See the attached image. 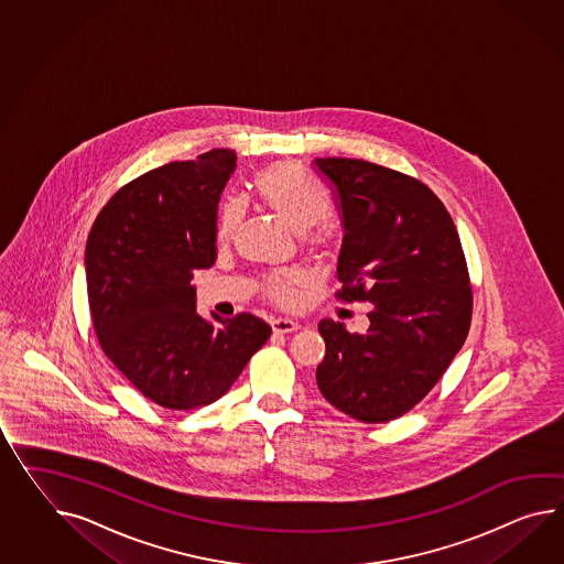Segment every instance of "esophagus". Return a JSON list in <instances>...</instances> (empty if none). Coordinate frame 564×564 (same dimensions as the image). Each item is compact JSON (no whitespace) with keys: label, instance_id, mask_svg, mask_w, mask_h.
<instances>
[{"label":"esophagus","instance_id":"34e87169","mask_svg":"<svg viewBox=\"0 0 564 564\" xmlns=\"http://www.w3.org/2000/svg\"><path fill=\"white\" fill-rule=\"evenodd\" d=\"M297 328H300V324L293 322V319H288V317H276V319H273V330L276 334H289V332H295Z\"/></svg>","mask_w":564,"mask_h":564}]
</instances>
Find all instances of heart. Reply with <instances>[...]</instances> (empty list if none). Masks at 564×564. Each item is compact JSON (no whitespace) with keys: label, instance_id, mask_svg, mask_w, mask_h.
Here are the masks:
<instances>
[{"label":"heart","instance_id":"obj_1","mask_svg":"<svg viewBox=\"0 0 564 564\" xmlns=\"http://www.w3.org/2000/svg\"><path fill=\"white\" fill-rule=\"evenodd\" d=\"M254 189L259 193L262 204L293 232H307L314 227L315 230L307 236L310 247L322 257L330 254L334 232L324 221L330 216V202L326 193L322 192L316 183L307 180L297 166L289 163L267 166L254 177ZM242 220L245 204L240 199H228L221 206L218 216V238L230 240ZM297 285L300 276L293 273H276L267 276L264 293L281 305H293L297 302Z\"/></svg>","mask_w":564,"mask_h":564}]
</instances>
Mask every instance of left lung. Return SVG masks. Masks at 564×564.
<instances>
[{
    "label": "left lung",
    "instance_id": "left-lung-1",
    "mask_svg": "<svg viewBox=\"0 0 564 564\" xmlns=\"http://www.w3.org/2000/svg\"><path fill=\"white\" fill-rule=\"evenodd\" d=\"M343 218L336 291L369 303V330L322 319V395L365 424L410 412L467 340L473 289L451 214L422 181L360 159H316Z\"/></svg>",
    "mask_w": 564,
    "mask_h": 564
}]
</instances>
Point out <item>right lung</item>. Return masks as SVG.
I'll list each match as a JSON object with an SVG mask.
<instances>
[{
    "instance_id": "right-lung-1",
    "label": "right lung",
    "mask_w": 564,
    "mask_h": 564,
    "mask_svg": "<svg viewBox=\"0 0 564 564\" xmlns=\"http://www.w3.org/2000/svg\"><path fill=\"white\" fill-rule=\"evenodd\" d=\"M226 149L156 166L101 207L85 247L89 312L106 357L152 403L187 412L220 399L271 336L252 314L195 312L193 271L216 262Z\"/></svg>"
}]
</instances>
